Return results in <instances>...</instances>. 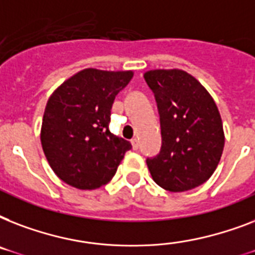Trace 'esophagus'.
<instances>
[{"instance_id":"esophagus-1","label":"esophagus","mask_w":255,"mask_h":255,"mask_svg":"<svg viewBox=\"0 0 255 255\" xmlns=\"http://www.w3.org/2000/svg\"><path fill=\"white\" fill-rule=\"evenodd\" d=\"M131 143H132V148H133V149H137V148H139V140L136 139V137H133V139L131 140Z\"/></svg>"}]
</instances>
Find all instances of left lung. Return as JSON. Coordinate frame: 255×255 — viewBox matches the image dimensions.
Instances as JSON below:
<instances>
[{
	"label": "left lung",
	"instance_id": "left-lung-1",
	"mask_svg": "<svg viewBox=\"0 0 255 255\" xmlns=\"http://www.w3.org/2000/svg\"><path fill=\"white\" fill-rule=\"evenodd\" d=\"M159 108L161 151L147 159L153 181L169 192H185L208 181L225 145L217 104L194 77L178 69L144 74Z\"/></svg>",
	"mask_w": 255,
	"mask_h": 255
}]
</instances>
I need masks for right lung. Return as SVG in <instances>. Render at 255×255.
I'll use <instances>...</instances> for the list:
<instances>
[{"label":"right lung","instance_id":"right-lung-1","mask_svg":"<svg viewBox=\"0 0 255 255\" xmlns=\"http://www.w3.org/2000/svg\"><path fill=\"white\" fill-rule=\"evenodd\" d=\"M133 71L85 69L65 81L47 100L41 128L42 149L54 173L78 189L100 188L115 176L127 140L108 124L115 96Z\"/></svg>","mask_w":255,"mask_h":255}]
</instances>
